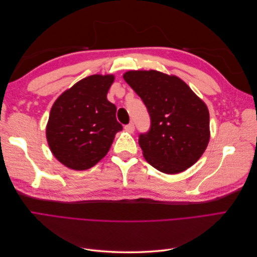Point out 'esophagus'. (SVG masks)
Here are the masks:
<instances>
[{
    "label": "esophagus",
    "mask_w": 257,
    "mask_h": 257,
    "mask_svg": "<svg viewBox=\"0 0 257 257\" xmlns=\"http://www.w3.org/2000/svg\"><path fill=\"white\" fill-rule=\"evenodd\" d=\"M124 128H125L127 132H130V133H133L134 130H135L134 123H128V124H126V125L124 126Z\"/></svg>",
    "instance_id": "obj_1"
}]
</instances>
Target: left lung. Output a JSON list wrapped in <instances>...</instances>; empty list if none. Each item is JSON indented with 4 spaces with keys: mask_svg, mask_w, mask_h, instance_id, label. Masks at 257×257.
Masks as SVG:
<instances>
[{
    "mask_svg": "<svg viewBox=\"0 0 257 257\" xmlns=\"http://www.w3.org/2000/svg\"><path fill=\"white\" fill-rule=\"evenodd\" d=\"M123 78L143 99L150 128L139 134L146 161L168 175L179 174L199 160L209 143L206 104L176 76L158 71H130Z\"/></svg>",
    "mask_w": 257,
    "mask_h": 257,
    "instance_id": "8db88e82",
    "label": "left lung"
}]
</instances>
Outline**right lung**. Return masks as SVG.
I'll use <instances>...</instances> for the list:
<instances>
[{
	"mask_svg": "<svg viewBox=\"0 0 257 257\" xmlns=\"http://www.w3.org/2000/svg\"><path fill=\"white\" fill-rule=\"evenodd\" d=\"M114 77L92 75L66 90L54 102L46 128L54 157L68 168L94 166L109 151L122 130L116 107L107 99Z\"/></svg>",
	"mask_w": 257,
	"mask_h": 257,
	"instance_id": "1",
	"label": "right lung"
}]
</instances>
